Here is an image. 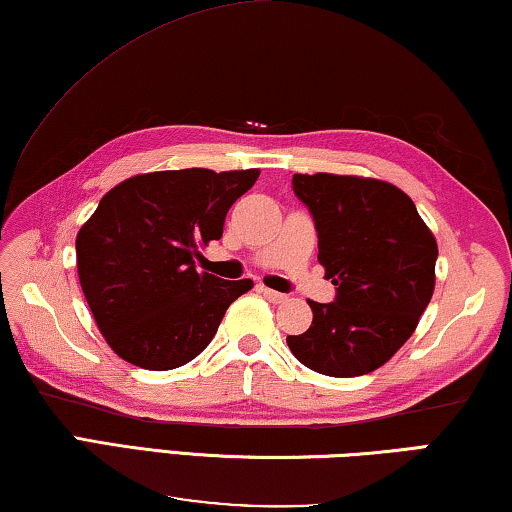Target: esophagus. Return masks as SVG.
<instances>
[{"label": "esophagus", "instance_id": "34e87169", "mask_svg": "<svg viewBox=\"0 0 512 512\" xmlns=\"http://www.w3.org/2000/svg\"><path fill=\"white\" fill-rule=\"evenodd\" d=\"M259 291H262L264 298H269L271 303H285V300H287L285 294H280V291H273L269 287H259Z\"/></svg>", "mask_w": 512, "mask_h": 512}]
</instances>
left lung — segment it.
I'll list each match as a JSON object with an SVG mask.
<instances>
[{
  "instance_id": "1",
  "label": "left lung",
  "mask_w": 512,
  "mask_h": 512,
  "mask_svg": "<svg viewBox=\"0 0 512 512\" xmlns=\"http://www.w3.org/2000/svg\"><path fill=\"white\" fill-rule=\"evenodd\" d=\"M337 294L314 303L312 326L289 335L298 362L323 376H364L408 342L435 289L437 243L394 184L353 175H294Z\"/></svg>"
}]
</instances>
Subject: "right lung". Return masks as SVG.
I'll return each instance as SVG.
<instances>
[{
  "label": "right lung",
  "instance_id": "add662e5",
  "mask_svg": "<svg viewBox=\"0 0 512 512\" xmlns=\"http://www.w3.org/2000/svg\"><path fill=\"white\" fill-rule=\"evenodd\" d=\"M259 170H159L129 177L77 234V273L107 344L129 364L168 371L212 342L253 280L198 273V248L223 237L230 207Z\"/></svg>",
  "mask_w": 512,
  "mask_h": 512
}]
</instances>
